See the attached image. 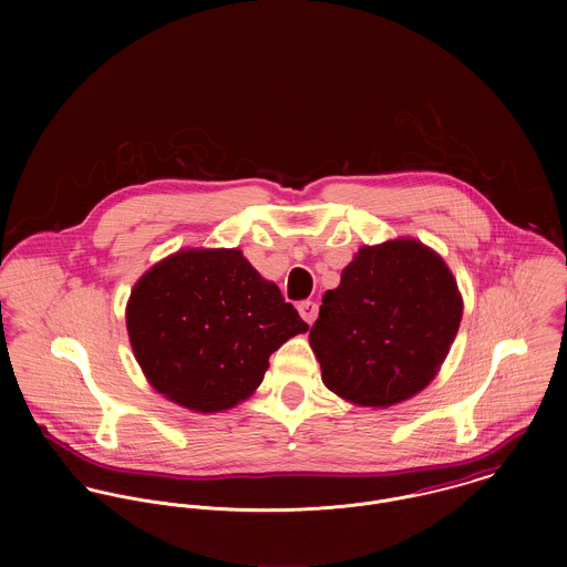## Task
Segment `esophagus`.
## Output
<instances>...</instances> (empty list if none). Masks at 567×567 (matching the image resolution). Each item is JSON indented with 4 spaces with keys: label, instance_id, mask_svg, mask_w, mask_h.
<instances>
[{
    "label": "esophagus",
    "instance_id": "34e87169",
    "mask_svg": "<svg viewBox=\"0 0 567 567\" xmlns=\"http://www.w3.org/2000/svg\"><path fill=\"white\" fill-rule=\"evenodd\" d=\"M297 308H299V315H301V319H303L306 323L312 324L317 321V317H319V303H315V301H301Z\"/></svg>",
    "mask_w": 567,
    "mask_h": 567
}]
</instances>
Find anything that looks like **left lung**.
Returning a JSON list of instances; mask_svg holds the SVG:
<instances>
[{
    "instance_id": "8db88e82",
    "label": "left lung",
    "mask_w": 567,
    "mask_h": 567,
    "mask_svg": "<svg viewBox=\"0 0 567 567\" xmlns=\"http://www.w3.org/2000/svg\"><path fill=\"white\" fill-rule=\"evenodd\" d=\"M463 319L443 257L414 238L362 246L327 290L310 347L323 384L364 408L402 404L441 371Z\"/></svg>"
}]
</instances>
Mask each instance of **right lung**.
Wrapping results in <instances>:
<instances>
[{"label":"right lung","instance_id":"obj_1","mask_svg":"<svg viewBox=\"0 0 567 567\" xmlns=\"http://www.w3.org/2000/svg\"><path fill=\"white\" fill-rule=\"evenodd\" d=\"M126 329L148 384L209 414L248 400L270 353L310 327L240 248H181L137 279Z\"/></svg>","mask_w":567,"mask_h":567}]
</instances>
